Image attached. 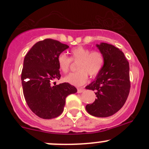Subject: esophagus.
<instances>
[{"mask_svg":"<svg viewBox=\"0 0 149 149\" xmlns=\"http://www.w3.org/2000/svg\"><path fill=\"white\" fill-rule=\"evenodd\" d=\"M84 91H85V89H84V88H79L77 90V92L78 93H82V92H84Z\"/></svg>","mask_w":149,"mask_h":149,"instance_id":"1","label":"esophagus"}]
</instances>
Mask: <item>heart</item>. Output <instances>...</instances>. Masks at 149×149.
<instances>
[{
  "label": "heart",
  "instance_id": "heart-1",
  "mask_svg": "<svg viewBox=\"0 0 149 149\" xmlns=\"http://www.w3.org/2000/svg\"><path fill=\"white\" fill-rule=\"evenodd\" d=\"M70 58L65 53H61L57 58L58 67L64 73L70 69L71 61L78 62L77 70L79 71L70 73L64 78L65 81L73 86L84 85L88 80L89 75L95 77L102 70L104 64V57L100 51H92L83 46H78L70 49Z\"/></svg>",
  "mask_w": 149,
  "mask_h": 149
}]
</instances>
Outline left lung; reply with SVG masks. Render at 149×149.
<instances>
[{"label":"left lung","instance_id":"obj_1","mask_svg":"<svg viewBox=\"0 0 149 149\" xmlns=\"http://www.w3.org/2000/svg\"><path fill=\"white\" fill-rule=\"evenodd\" d=\"M97 47L104 57L102 70L95 80L86 86L95 91L97 97L86 106L91 115L107 118L120 110L125 103L130 88L129 63L118 47L102 42Z\"/></svg>","mask_w":149,"mask_h":149}]
</instances>
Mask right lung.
Instances as JSON below:
<instances>
[{"label":"right lung","mask_w":149,"mask_h":149,"mask_svg":"<svg viewBox=\"0 0 149 149\" xmlns=\"http://www.w3.org/2000/svg\"><path fill=\"white\" fill-rule=\"evenodd\" d=\"M68 45L45 39L33 45L24 60L22 84L25 100L31 111L43 119L57 118L63 112L65 98L77 92L68 83L56 85L61 79L57 58Z\"/></svg>","instance_id":"1"}]
</instances>
